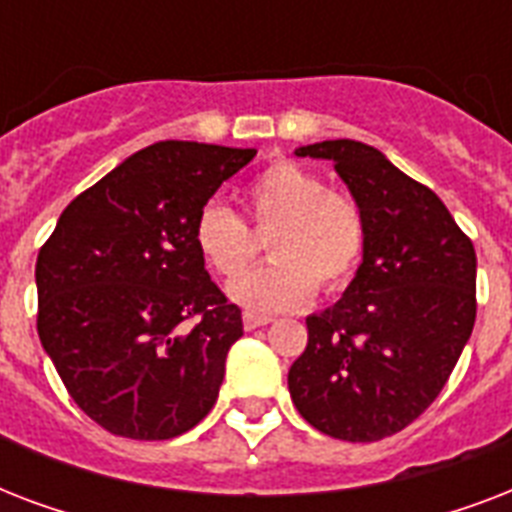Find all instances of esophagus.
Here are the masks:
<instances>
[{
	"instance_id": "esophagus-1",
	"label": "esophagus",
	"mask_w": 512,
	"mask_h": 512,
	"mask_svg": "<svg viewBox=\"0 0 512 512\" xmlns=\"http://www.w3.org/2000/svg\"><path fill=\"white\" fill-rule=\"evenodd\" d=\"M241 321H244V329H247V332H252V329H257V327H265V324H271V316H257V313H244V316H241Z\"/></svg>"
}]
</instances>
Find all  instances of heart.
Returning <instances> with one entry per match:
<instances>
[{
    "label": "heart",
    "instance_id": "obj_1",
    "mask_svg": "<svg viewBox=\"0 0 512 512\" xmlns=\"http://www.w3.org/2000/svg\"><path fill=\"white\" fill-rule=\"evenodd\" d=\"M247 204L257 233H268L271 263L255 271V233L223 204L209 201L193 223L204 263L225 279L228 297L255 313L300 308L324 289H337L356 273L366 244L364 215L348 193L329 191L319 175L295 162H276L249 183Z\"/></svg>",
    "mask_w": 512,
    "mask_h": 512
}]
</instances>
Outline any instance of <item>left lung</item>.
<instances>
[{
    "instance_id": "obj_1",
    "label": "left lung",
    "mask_w": 512,
    "mask_h": 512,
    "mask_svg": "<svg viewBox=\"0 0 512 512\" xmlns=\"http://www.w3.org/2000/svg\"><path fill=\"white\" fill-rule=\"evenodd\" d=\"M295 156L327 159L366 225L356 276L311 313L289 396L313 428L369 444L404 430L449 380L476 324V249L444 201L358 140Z\"/></svg>"
}]
</instances>
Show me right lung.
<instances>
[{
  "instance_id": "1",
  "label": "right lung",
  "mask_w": 512,
  "mask_h": 512,
  "mask_svg": "<svg viewBox=\"0 0 512 512\" xmlns=\"http://www.w3.org/2000/svg\"><path fill=\"white\" fill-rule=\"evenodd\" d=\"M255 148L164 140L79 193L36 257V329L90 420L167 441L215 406L241 311L209 279L193 223Z\"/></svg>"
}]
</instances>
